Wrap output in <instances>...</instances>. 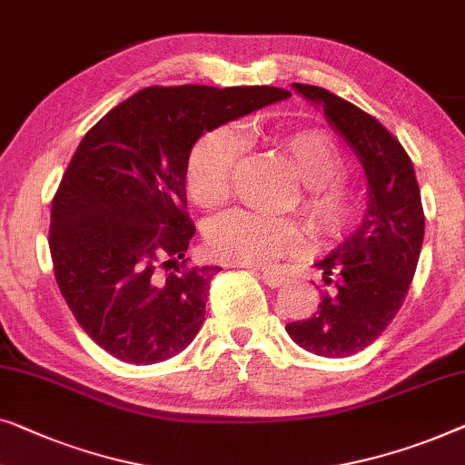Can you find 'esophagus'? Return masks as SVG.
<instances>
[{
	"label": "esophagus",
	"mask_w": 465,
	"mask_h": 465,
	"mask_svg": "<svg viewBox=\"0 0 465 465\" xmlns=\"http://www.w3.org/2000/svg\"><path fill=\"white\" fill-rule=\"evenodd\" d=\"M262 281H264L268 287H281L282 282H287V277L277 271H264L262 272Z\"/></svg>",
	"instance_id": "34e87169"
}]
</instances>
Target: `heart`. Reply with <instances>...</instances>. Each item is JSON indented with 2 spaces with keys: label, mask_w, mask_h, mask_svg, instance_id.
Instances as JSON below:
<instances>
[{
  "label": "heart",
  "mask_w": 465,
  "mask_h": 465,
  "mask_svg": "<svg viewBox=\"0 0 465 465\" xmlns=\"http://www.w3.org/2000/svg\"><path fill=\"white\" fill-rule=\"evenodd\" d=\"M268 143L302 180L298 205L312 237L322 245L344 243L367 216V199L346 176L348 161L338 143L322 130L272 134ZM241 140L228 127L205 132L186 159V188L205 210L222 207L237 176ZM205 245L212 258L226 264L268 266L282 255L300 253L306 234L292 218H268L253 212H231L207 226Z\"/></svg>",
  "instance_id": "obj_1"
}]
</instances>
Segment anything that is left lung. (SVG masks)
Instances as JSON below:
<instances>
[{"mask_svg":"<svg viewBox=\"0 0 465 465\" xmlns=\"http://www.w3.org/2000/svg\"><path fill=\"white\" fill-rule=\"evenodd\" d=\"M293 87L322 106L361 157L369 180L365 222L316 264L333 289L322 293L311 319L285 325L308 352L341 359L378 340L401 311L420 260L426 216L411 157L378 119L325 87Z\"/></svg>","mask_w":465,"mask_h":465,"instance_id":"obj_1","label":"left lung"}]
</instances>
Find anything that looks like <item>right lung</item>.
<instances>
[{
    "label": "right lung",
    "mask_w": 465,
    "mask_h": 465,
    "mask_svg": "<svg viewBox=\"0 0 465 465\" xmlns=\"http://www.w3.org/2000/svg\"><path fill=\"white\" fill-rule=\"evenodd\" d=\"M287 96L272 85H151L79 143L52 199L54 277L115 359L153 365L194 340L220 268L188 266V153L203 132Z\"/></svg>",
    "instance_id": "right-lung-1"
}]
</instances>
